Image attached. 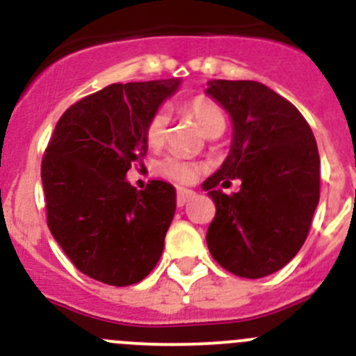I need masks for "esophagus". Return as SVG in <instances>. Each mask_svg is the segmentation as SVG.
Here are the masks:
<instances>
[{"instance_id": "1", "label": "esophagus", "mask_w": 356, "mask_h": 356, "mask_svg": "<svg viewBox=\"0 0 356 356\" xmlns=\"http://www.w3.org/2000/svg\"><path fill=\"white\" fill-rule=\"evenodd\" d=\"M196 196L194 191H188V188H178V194H176V203L178 207H184L188 200H193Z\"/></svg>"}]
</instances>
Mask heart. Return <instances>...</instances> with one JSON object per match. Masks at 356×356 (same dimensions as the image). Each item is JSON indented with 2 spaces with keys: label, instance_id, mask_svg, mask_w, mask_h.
<instances>
[{
  "label": "heart",
  "instance_id": "b5f03b06",
  "mask_svg": "<svg viewBox=\"0 0 356 356\" xmlns=\"http://www.w3.org/2000/svg\"><path fill=\"white\" fill-rule=\"evenodd\" d=\"M185 114L191 115L194 121L197 122V127L203 130L207 137L212 135H221L226 127L225 114L219 108L216 102H212L210 97L196 96L191 102L185 103L184 106ZM168 135V114L163 110H159L151 115L149 121L146 124V140L149 146L159 147L162 146ZM160 172L163 176H168L171 180L178 181V184H191L196 180V176L200 175V165L191 160H185L181 156H169L160 163Z\"/></svg>",
  "mask_w": 356,
  "mask_h": 356
}]
</instances>
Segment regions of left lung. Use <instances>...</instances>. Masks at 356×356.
<instances>
[{
  "label": "left lung",
  "mask_w": 356,
  "mask_h": 356,
  "mask_svg": "<svg viewBox=\"0 0 356 356\" xmlns=\"http://www.w3.org/2000/svg\"><path fill=\"white\" fill-rule=\"evenodd\" d=\"M207 94L234 122L229 155L203 184L216 203L207 244L226 271L264 278L307 241L319 203L316 137L300 110L259 81L213 80ZM235 177L243 181L238 193L216 188Z\"/></svg>",
  "instance_id": "8db88e82"
}]
</instances>
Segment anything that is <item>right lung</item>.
I'll list each match as a JSON object with an SVG mask.
<instances>
[{"instance_id":"add662e5","label":"right lung","mask_w":356,"mask_h":356,"mask_svg":"<svg viewBox=\"0 0 356 356\" xmlns=\"http://www.w3.org/2000/svg\"><path fill=\"white\" fill-rule=\"evenodd\" d=\"M180 80L112 83L69 106L44 151L48 228L72 266L102 284L127 287L159 262L176 210L171 184L144 191L127 181L146 156V124Z\"/></svg>"}]
</instances>
